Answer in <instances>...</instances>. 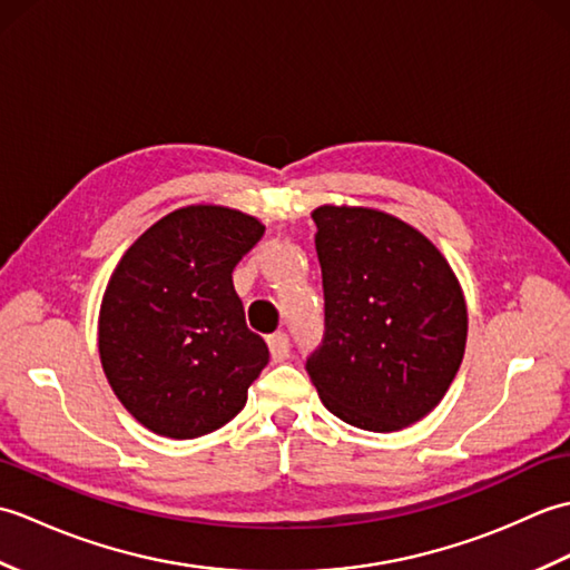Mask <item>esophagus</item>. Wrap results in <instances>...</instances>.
<instances>
[{"mask_svg":"<svg viewBox=\"0 0 570 570\" xmlns=\"http://www.w3.org/2000/svg\"><path fill=\"white\" fill-rule=\"evenodd\" d=\"M269 353H272V360L274 362H284L288 360V337L284 333H274L269 335Z\"/></svg>","mask_w":570,"mask_h":570,"instance_id":"esophagus-1","label":"esophagus"}]
</instances>
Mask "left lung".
Masks as SVG:
<instances>
[{"label": "left lung", "mask_w": 570, "mask_h": 570, "mask_svg": "<svg viewBox=\"0 0 570 570\" xmlns=\"http://www.w3.org/2000/svg\"><path fill=\"white\" fill-rule=\"evenodd\" d=\"M311 217L325 337L306 362L308 377L350 426L402 431L441 404L460 370L463 288L441 249L390 213L321 205Z\"/></svg>", "instance_id": "1"}]
</instances>
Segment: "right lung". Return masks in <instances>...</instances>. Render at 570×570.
<instances>
[{
    "label": "right lung",
    "mask_w": 570,
    "mask_h": 570,
    "mask_svg": "<svg viewBox=\"0 0 570 570\" xmlns=\"http://www.w3.org/2000/svg\"><path fill=\"white\" fill-rule=\"evenodd\" d=\"M264 225L225 205H186L131 242L107 282L98 350L115 396L141 426L188 441L247 404L269 350L247 328L233 269Z\"/></svg>",
    "instance_id": "add662e5"
}]
</instances>
